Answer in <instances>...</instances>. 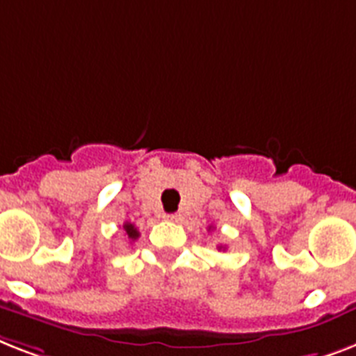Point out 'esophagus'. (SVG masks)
Here are the masks:
<instances>
[{"label": "esophagus", "instance_id": "esophagus-1", "mask_svg": "<svg viewBox=\"0 0 356 356\" xmlns=\"http://www.w3.org/2000/svg\"><path fill=\"white\" fill-rule=\"evenodd\" d=\"M164 219H166V221H179V218L175 213H168V216H164Z\"/></svg>", "mask_w": 356, "mask_h": 356}]
</instances>
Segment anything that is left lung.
Returning a JSON list of instances; mask_svg holds the SVG:
<instances>
[{"label": "left lung", "instance_id": "left-lung-1", "mask_svg": "<svg viewBox=\"0 0 356 356\" xmlns=\"http://www.w3.org/2000/svg\"><path fill=\"white\" fill-rule=\"evenodd\" d=\"M221 248H223V250H225V247H219V250H221Z\"/></svg>", "mask_w": 356, "mask_h": 356}]
</instances>
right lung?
<instances>
[{"mask_svg": "<svg viewBox=\"0 0 356 356\" xmlns=\"http://www.w3.org/2000/svg\"><path fill=\"white\" fill-rule=\"evenodd\" d=\"M124 230H126V234H128V238L131 239V241H135V239L140 236V234H138V230H137V227H135L133 223H124Z\"/></svg>", "mask_w": 356, "mask_h": 356, "instance_id": "obj_1", "label": "right lung"}]
</instances>
